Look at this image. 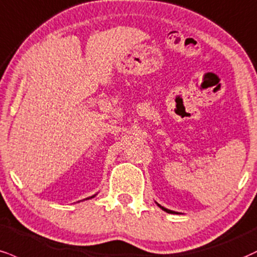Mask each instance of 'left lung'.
<instances>
[{"label": "left lung", "instance_id": "8db88e82", "mask_svg": "<svg viewBox=\"0 0 257 257\" xmlns=\"http://www.w3.org/2000/svg\"><path fill=\"white\" fill-rule=\"evenodd\" d=\"M157 205H158L160 208L163 209V211H165L166 213H171V214H178L177 212H175V211H171V209H168V208H165V207H163L162 205H159V203H157Z\"/></svg>", "mask_w": 257, "mask_h": 257}]
</instances>
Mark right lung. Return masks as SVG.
Here are the masks:
<instances>
[{
    "label": "right lung",
    "mask_w": 257,
    "mask_h": 257,
    "mask_svg": "<svg viewBox=\"0 0 257 257\" xmlns=\"http://www.w3.org/2000/svg\"><path fill=\"white\" fill-rule=\"evenodd\" d=\"M97 195V194H94V195H92V196H88V197H86V199H83V200H81V201H85V200H89V199H93V197Z\"/></svg>",
    "instance_id": "obj_1"
}]
</instances>
